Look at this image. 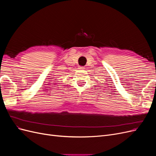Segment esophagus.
<instances>
[{
    "instance_id": "34e87169",
    "label": "esophagus",
    "mask_w": 156,
    "mask_h": 156,
    "mask_svg": "<svg viewBox=\"0 0 156 156\" xmlns=\"http://www.w3.org/2000/svg\"><path fill=\"white\" fill-rule=\"evenodd\" d=\"M84 67H83V66H79V69H84Z\"/></svg>"
}]
</instances>
